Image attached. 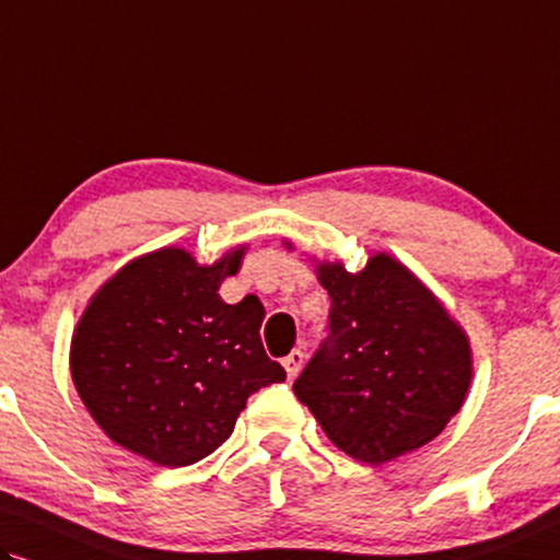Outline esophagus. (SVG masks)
I'll list each match as a JSON object with an SVG mask.
<instances>
[{
	"instance_id": "34e87169",
	"label": "esophagus",
	"mask_w": 560,
	"mask_h": 560,
	"mask_svg": "<svg viewBox=\"0 0 560 560\" xmlns=\"http://www.w3.org/2000/svg\"><path fill=\"white\" fill-rule=\"evenodd\" d=\"M303 363H306V353H303V350H293L291 355L282 358V365H285L288 378H295V376H299V374H301V369H303Z\"/></svg>"
}]
</instances>
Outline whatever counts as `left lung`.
<instances>
[{"instance_id":"obj_1","label":"left lung","mask_w":560,"mask_h":560,"mask_svg":"<svg viewBox=\"0 0 560 560\" xmlns=\"http://www.w3.org/2000/svg\"><path fill=\"white\" fill-rule=\"evenodd\" d=\"M316 275L332 301L329 335L295 378V397L337 448L369 465L436 439L470 389L465 329L389 254L361 272L322 261Z\"/></svg>"}]
</instances>
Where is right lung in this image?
Masks as SVG:
<instances>
[{"label":"right lung","mask_w":560,"mask_h":560,"mask_svg":"<svg viewBox=\"0 0 560 560\" xmlns=\"http://www.w3.org/2000/svg\"><path fill=\"white\" fill-rule=\"evenodd\" d=\"M246 246L197 265L165 246L124 265L88 303L72 335L78 395L106 436L163 467L195 465L233 433L246 399L285 382L269 361L257 295L220 299Z\"/></svg>","instance_id":"add662e5"}]
</instances>
